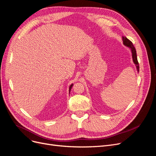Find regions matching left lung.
Wrapping results in <instances>:
<instances>
[{"mask_svg": "<svg viewBox=\"0 0 156 156\" xmlns=\"http://www.w3.org/2000/svg\"><path fill=\"white\" fill-rule=\"evenodd\" d=\"M122 41H123V44L130 49L131 52V55H132V59H133V63L135 64V66H136V70H137V72H139V65L138 63L137 56H136V49L135 48V47L133 46V44H132V42L126 37L122 36Z\"/></svg>", "mask_w": 156, "mask_h": 156, "instance_id": "obj_1", "label": "left lung"}]
</instances>
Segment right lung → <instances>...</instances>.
I'll return each mask as SVG.
<instances>
[{
    "label": "right lung",
    "mask_w": 156,
    "mask_h": 156,
    "mask_svg": "<svg viewBox=\"0 0 156 156\" xmlns=\"http://www.w3.org/2000/svg\"><path fill=\"white\" fill-rule=\"evenodd\" d=\"M73 85V84H71V85L69 86V92H70V90H71V89H72Z\"/></svg>",
    "instance_id": "add662e5"
}]
</instances>
